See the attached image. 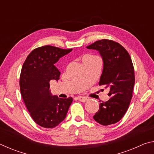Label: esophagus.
I'll return each instance as SVG.
<instances>
[{"mask_svg": "<svg viewBox=\"0 0 154 154\" xmlns=\"http://www.w3.org/2000/svg\"><path fill=\"white\" fill-rule=\"evenodd\" d=\"M77 99H78V100H79V101H81V102H82V103L86 102V101L88 100V98L84 97V96H78Z\"/></svg>", "mask_w": 154, "mask_h": 154, "instance_id": "1", "label": "esophagus"}]
</instances>
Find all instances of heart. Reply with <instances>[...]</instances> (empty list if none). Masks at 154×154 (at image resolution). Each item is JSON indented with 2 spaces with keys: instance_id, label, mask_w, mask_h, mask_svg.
<instances>
[{
  "instance_id": "obj_1",
  "label": "heart",
  "mask_w": 154,
  "mask_h": 154,
  "mask_svg": "<svg viewBox=\"0 0 154 154\" xmlns=\"http://www.w3.org/2000/svg\"><path fill=\"white\" fill-rule=\"evenodd\" d=\"M92 57H93V56H89V55H88V56H85L83 57V59H82V60H85V59H87V58H92Z\"/></svg>"
}]
</instances>
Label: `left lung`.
<instances>
[{
    "label": "left lung",
    "mask_w": 154,
    "mask_h": 154,
    "mask_svg": "<svg viewBox=\"0 0 154 154\" xmlns=\"http://www.w3.org/2000/svg\"><path fill=\"white\" fill-rule=\"evenodd\" d=\"M100 54L103 69L99 85L109 88L110 98L99 105L94 119L101 125L116 124L123 118L130 105L134 85V71L126 49L113 41L102 39L86 47Z\"/></svg>",
    "instance_id": "obj_1"
}]
</instances>
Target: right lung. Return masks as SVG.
Segmentation results:
<instances>
[{"label":"right lung","mask_w":154,"mask_h":154,"mask_svg":"<svg viewBox=\"0 0 154 154\" xmlns=\"http://www.w3.org/2000/svg\"><path fill=\"white\" fill-rule=\"evenodd\" d=\"M72 50L51 45L40 47L31 51L23 64L21 94L30 116L40 126L52 128L66 118L72 98L52 95L49 82L60 79V72L55 64Z\"/></svg>","instance_id":"add662e5"}]
</instances>
